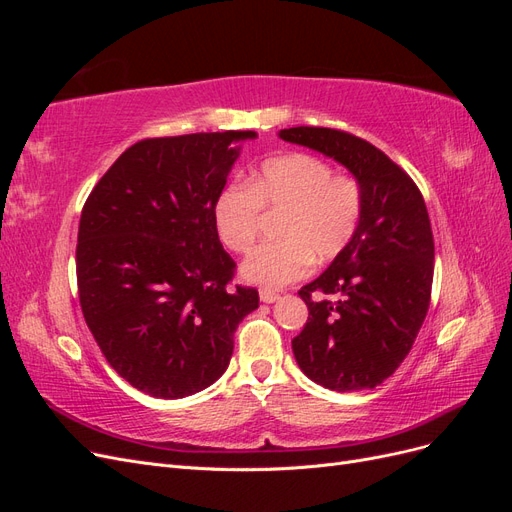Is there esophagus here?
<instances>
[{
  "instance_id": "obj_1",
  "label": "esophagus",
  "mask_w": 512,
  "mask_h": 512,
  "mask_svg": "<svg viewBox=\"0 0 512 512\" xmlns=\"http://www.w3.org/2000/svg\"><path fill=\"white\" fill-rule=\"evenodd\" d=\"M277 299H280V294H277V292L267 290V288L260 290V301H262V303H275Z\"/></svg>"
}]
</instances>
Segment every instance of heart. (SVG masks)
Masks as SVG:
<instances>
[{
	"mask_svg": "<svg viewBox=\"0 0 512 512\" xmlns=\"http://www.w3.org/2000/svg\"><path fill=\"white\" fill-rule=\"evenodd\" d=\"M260 211H284L280 241L262 243L245 258L241 277L262 288L303 280L316 262L337 258L363 222L365 192L352 175L312 153H286L260 164L245 183H230L213 200V224L230 252L245 254L260 232Z\"/></svg>",
	"mask_w": 512,
	"mask_h": 512,
	"instance_id": "heart-1",
	"label": "heart"
}]
</instances>
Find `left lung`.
<instances>
[{
    "label": "left lung",
    "instance_id": "1",
    "mask_svg": "<svg viewBox=\"0 0 512 512\" xmlns=\"http://www.w3.org/2000/svg\"><path fill=\"white\" fill-rule=\"evenodd\" d=\"M280 136L344 164L365 192L348 250L299 290L309 316L292 339L294 359L324 389H374L404 363L429 309L433 235L423 194L384 151L350 132L299 126ZM316 291L325 299L316 302Z\"/></svg>",
    "mask_w": 512,
    "mask_h": 512
}]
</instances>
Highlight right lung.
Listing matches in <instances>:
<instances>
[{"mask_svg":"<svg viewBox=\"0 0 512 512\" xmlns=\"http://www.w3.org/2000/svg\"><path fill=\"white\" fill-rule=\"evenodd\" d=\"M252 130L143 138L85 200L76 282L104 359L134 389L179 399L218 380L258 290L232 286L235 260L213 224Z\"/></svg>","mask_w":512,"mask_h":512,"instance_id":"1","label":"right lung"}]
</instances>
